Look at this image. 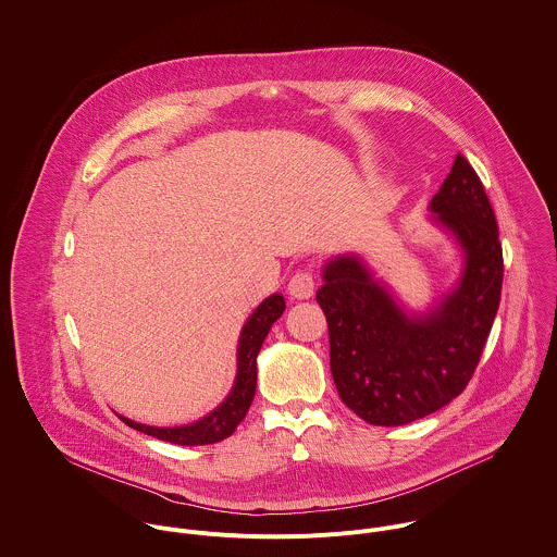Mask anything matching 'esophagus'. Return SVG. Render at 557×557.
Returning <instances> with one entry per match:
<instances>
[{"mask_svg":"<svg viewBox=\"0 0 557 557\" xmlns=\"http://www.w3.org/2000/svg\"><path fill=\"white\" fill-rule=\"evenodd\" d=\"M313 289H315V276L311 270H300L292 276L289 285H287V292L298 298V300H307L313 296Z\"/></svg>","mask_w":557,"mask_h":557,"instance_id":"esophagus-1","label":"esophagus"}]
</instances>
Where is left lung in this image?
I'll return each mask as SVG.
<instances>
[{
  "label": "left lung",
  "mask_w": 557,
  "mask_h": 557,
  "mask_svg": "<svg viewBox=\"0 0 557 557\" xmlns=\"http://www.w3.org/2000/svg\"><path fill=\"white\" fill-rule=\"evenodd\" d=\"M432 222L458 242V285L425 313L406 311L359 255L324 265L318 302L344 404L371 425H404L458 397L480 363L504 281L495 211L465 156L430 200Z\"/></svg>",
  "instance_id": "8db88e82"
}]
</instances>
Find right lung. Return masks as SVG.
Returning a JSON list of instances; mask_svg holds the SVG:
<instances>
[{"instance_id": "add662e5", "label": "right lung", "mask_w": 557, "mask_h": 557, "mask_svg": "<svg viewBox=\"0 0 557 557\" xmlns=\"http://www.w3.org/2000/svg\"><path fill=\"white\" fill-rule=\"evenodd\" d=\"M283 311H285V298L281 294H272L246 320L239 333V344H237V373H235L233 388L226 395V399L207 417L180 428H153V425L136 423L121 414L119 417L129 428L175 445H209V443L224 441L235 432V428L242 423V419L246 417L252 404L255 388H257V355L272 324L283 315Z\"/></svg>"}]
</instances>
